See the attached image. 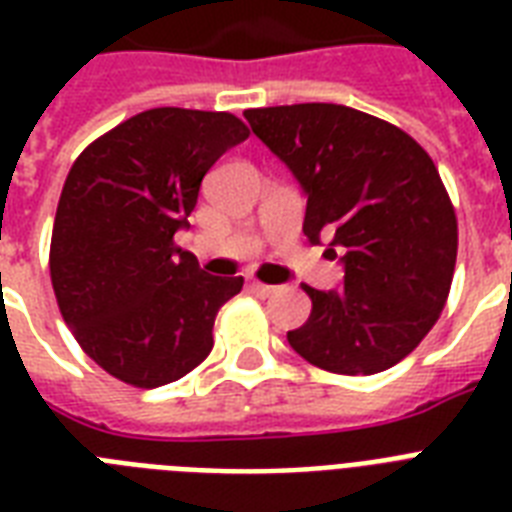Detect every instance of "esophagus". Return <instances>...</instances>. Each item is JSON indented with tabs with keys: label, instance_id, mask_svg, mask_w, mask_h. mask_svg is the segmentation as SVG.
I'll list each match as a JSON object with an SVG mask.
<instances>
[{
	"label": "esophagus",
	"instance_id": "obj_1",
	"mask_svg": "<svg viewBox=\"0 0 512 512\" xmlns=\"http://www.w3.org/2000/svg\"><path fill=\"white\" fill-rule=\"evenodd\" d=\"M249 289H252L257 297H271L273 292H276V287H271V284H260V281H252Z\"/></svg>",
	"mask_w": 512,
	"mask_h": 512
}]
</instances>
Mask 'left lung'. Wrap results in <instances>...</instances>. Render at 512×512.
<instances>
[{"instance_id":"8db88e82","label":"left lung","mask_w":512,"mask_h":512,"mask_svg":"<svg viewBox=\"0 0 512 512\" xmlns=\"http://www.w3.org/2000/svg\"><path fill=\"white\" fill-rule=\"evenodd\" d=\"M244 116L303 188L308 241L342 255V287H305L311 316L289 345L327 372H385L433 329L452 287L457 217L436 164L404 130L337 103Z\"/></svg>"}]
</instances>
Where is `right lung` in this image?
I'll list each match as a JSON object with an SVG mask.
<instances>
[{
    "label": "right lung",
    "instance_id": "right-lung-1",
    "mask_svg": "<svg viewBox=\"0 0 512 512\" xmlns=\"http://www.w3.org/2000/svg\"><path fill=\"white\" fill-rule=\"evenodd\" d=\"M249 138L225 111L151 108L82 151L60 193L50 276L63 321L116 380L159 388L212 350L217 311L244 287L175 247L209 167Z\"/></svg>",
    "mask_w": 512,
    "mask_h": 512
}]
</instances>
